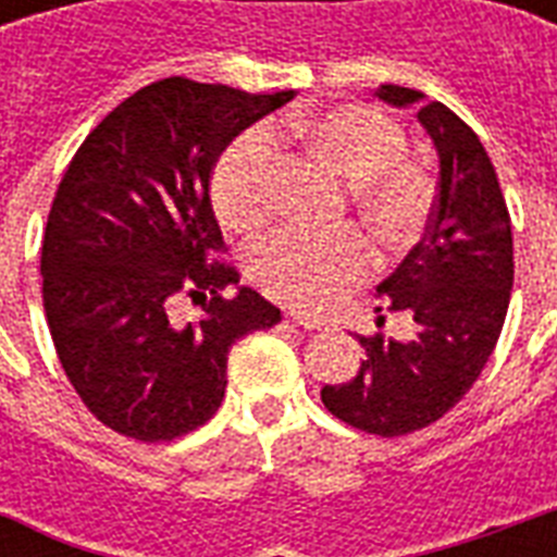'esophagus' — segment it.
Segmentation results:
<instances>
[{"mask_svg":"<svg viewBox=\"0 0 557 557\" xmlns=\"http://www.w3.org/2000/svg\"><path fill=\"white\" fill-rule=\"evenodd\" d=\"M288 318H292V323H297V326H304V330H323V326H326V321L318 318V314L288 312Z\"/></svg>","mask_w":557,"mask_h":557,"instance_id":"34e87169","label":"esophagus"}]
</instances>
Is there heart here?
Wrapping results in <instances>:
<instances>
[{
	"label": "heart",
	"mask_w": 557,
	"mask_h": 557,
	"mask_svg": "<svg viewBox=\"0 0 557 557\" xmlns=\"http://www.w3.org/2000/svg\"><path fill=\"white\" fill-rule=\"evenodd\" d=\"M271 138L300 141L314 159L352 182L356 208L384 239L398 243L422 225L431 185L422 170L401 159L407 150L405 133L379 109L347 103L288 115L271 124ZM271 138L265 133L236 138L213 170V208L234 231L262 225L274 205ZM245 262L248 274L269 295L318 309L364 277L372 251L356 231L314 236L283 227L253 239Z\"/></svg>",
	"instance_id": "heart-1"
}]
</instances>
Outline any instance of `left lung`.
Here are the masks:
<instances>
[{
    "mask_svg": "<svg viewBox=\"0 0 557 557\" xmlns=\"http://www.w3.org/2000/svg\"><path fill=\"white\" fill-rule=\"evenodd\" d=\"M387 107L416 109L440 159L428 234L379 283L381 309L413 314V338H358L361 370L326 384L332 416L358 431L405 436L428 428L466 396L497 347L511 283V219L488 152L445 103L405 86H379ZM384 323V318H379Z\"/></svg>",
    "mask_w": 557,
    "mask_h": 557,
    "instance_id": "1",
    "label": "left lung"
}]
</instances>
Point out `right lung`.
Wrapping results in <instances>:
<instances>
[{
  "instance_id": "add662e5",
  "label": "right lung",
  "mask_w": 557,
  "mask_h": 557,
  "mask_svg": "<svg viewBox=\"0 0 557 557\" xmlns=\"http://www.w3.org/2000/svg\"><path fill=\"white\" fill-rule=\"evenodd\" d=\"M295 98L164 77L117 103L74 152L42 239V306L83 405L112 431L170 442L216 413L227 352L280 309L239 286L210 173L236 135ZM182 294L202 318L182 327Z\"/></svg>"
}]
</instances>
